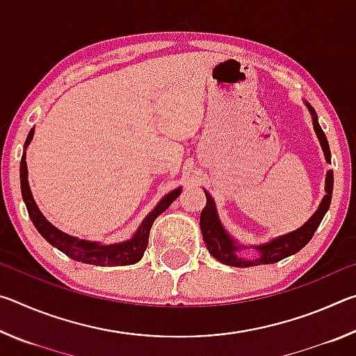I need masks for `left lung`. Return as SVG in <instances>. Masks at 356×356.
Wrapping results in <instances>:
<instances>
[{
	"label": "left lung",
	"mask_w": 356,
	"mask_h": 356,
	"mask_svg": "<svg viewBox=\"0 0 356 356\" xmlns=\"http://www.w3.org/2000/svg\"><path fill=\"white\" fill-rule=\"evenodd\" d=\"M308 108L312 113V122H314V130L318 136V140H321L322 149L325 152V159H327L328 163H331V152H330L327 136H325L322 127L317 122V116L314 110H312L309 105ZM325 184H327V186H325L327 195H325V197L322 200V204L321 207L317 209V212L312 215L303 226L297 229V231L286 234V236L278 237L276 240H272L270 243L256 246V250L261 252V254H259V257L254 259V261H245V259L237 256V251L240 250V246H237L236 242H234V240L227 236L225 229H222L221 222L218 220V215H216L215 202L212 200V196L206 191L207 204L201 212V232L209 252L216 259V261H220L221 264L231 265V267H256V265H262V264H275V262L282 261L284 257L295 254V252H298L312 238L318 225H321V221L323 220L325 213H327V210L330 209L331 195H333V171L331 170L327 172V182Z\"/></svg>",
	"instance_id": "obj_1"
}]
</instances>
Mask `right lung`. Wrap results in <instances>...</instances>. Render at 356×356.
<instances>
[{"label":"right lung","mask_w":356,"mask_h":356,"mask_svg":"<svg viewBox=\"0 0 356 356\" xmlns=\"http://www.w3.org/2000/svg\"><path fill=\"white\" fill-rule=\"evenodd\" d=\"M33 135H34V129H31V131H29L25 147L28 146L29 141L33 140ZM25 159L26 156L23 154L22 161H20V185H22L23 201L26 204L28 215L29 218H31L33 225L48 243L55 246V248H58L59 251H63L64 254H67L69 257L84 264H92V265L105 267V265H131V264H136L138 261H141V257L144 256V251L147 248L150 227H152L155 218L160 213H163L165 210L171 206L172 201L180 195V188L171 191L170 195H166L163 200L160 201L159 206H156L152 212L144 218L135 236L130 240H127V242L104 246L99 243L86 242V240H78L75 237H70L67 234L59 231V229H56L55 226H51L50 222L45 220V216L40 213V210L38 209V206H35L31 190H29Z\"/></svg>","instance_id":"add662e5"}]
</instances>
